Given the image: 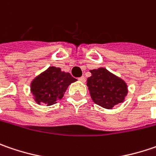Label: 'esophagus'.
Wrapping results in <instances>:
<instances>
[{"instance_id":"34e87169","label":"esophagus","mask_w":156,"mask_h":156,"mask_svg":"<svg viewBox=\"0 0 156 156\" xmlns=\"http://www.w3.org/2000/svg\"><path fill=\"white\" fill-rule=\"evenodd\" d=\"M79 81L82 82H85V81H86V78H85L84 76H82V77H80V78H79Z\"/></svg>"}]
</instances>
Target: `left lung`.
Here are the masks:
<instances>
[{
	"label": "left lung",
	"mask_w": 156,
	"mask_h": 156,
	"mask_svg": "<svg viewBox=\"0 0 156 156\" xmlns=\"http://www.w3.org/2000/svg\"><path fill=\"white\" fill-rule=\"evenodd\" d=\"M91 76L87 79V86L91 99L99 106L112 110L125 101L128 86L120 77L105 67L90 70Z\"/></svg>",
	"instance_id": "1"
}]
</instances>
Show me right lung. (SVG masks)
I'll return each mask as SVG.
<instances>
[{
	"label": "right lung",
	"mask_w": 156,
	"mask_h": 156,
	"mask_svg": "<svg viewBox=\"0 0 156 156\" xmlns=\"http://www.w3.org/2000/svg\"><path fill=\"white\" fill-rule=\"evenodd\" d=\"M77 80L59 67L49 66L30 82V92L37 105H54L62 99L68 86Z\"/></svg>",
	"instance_id": "obj_1"
}]
</instances>
